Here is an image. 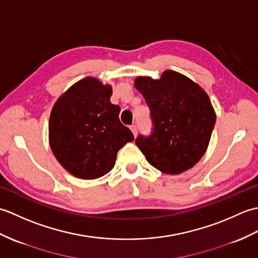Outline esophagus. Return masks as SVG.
I'll return each instance as SVG.
<instances>
[{
  "label": "esophagus",
  "mask_w": 258,
  "mask_h": 258,
  "mask_svg": "<svg viewBox=\"0 0 258 258\" xmlns=\"http://www.w3.org/2000/svg\"><path fill=\"white\" fill-rule=\"evenodd\" d=\"M130 128H131V131H132L133 135L136 136V134H138V127H136V125H131Z\"/></svg>",
  "instance_id": "1"
}]
</instances>
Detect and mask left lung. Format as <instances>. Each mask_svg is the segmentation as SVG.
Here are the masks:
<instances>
[{"instance_id":"1","label":"left lung","mask_w":258,"mask_h":258,"mask_svg":"<svg viewBox=\"0 0 258 258\" xmlns=\"http://www.w3.org/2000/svg\"><path fill=\"white\" fill-rule=\"evenodd\" d=\"M135 89L151 108L154 131L135 143L147 162L164 174L188 171L205 154L216 114L210 97L187 76L164 71L161 79L138 76Z\"/></svg>"}]
</instances>
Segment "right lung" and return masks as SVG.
Here are the masks:
<instances>
[{
  "label": "right lung",
  "instance_id": "right-lung-1",
  "mask_svg": "<svg viewBox=\"0 0 258 258\" xmlns=\"http://www.w3.org/2000/svg\"><path fill=\"white\" fill-rule=\"evenodd\" d=\"M112 86L85 78L65 91L54 104L48 142L57 162L82 179H95L115 165L117 152L132 132L119 122L120 107L111 103Z\"/></svg>",
  "mask_w": 258,
  "mask_h": 258
}]
</instances>
